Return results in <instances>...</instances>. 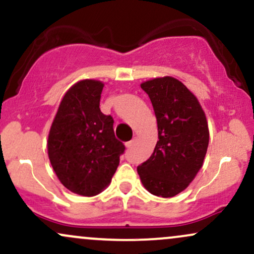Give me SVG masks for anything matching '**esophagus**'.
Wrapping results in <instances>:
<instances>
[{
	"instance_id": "obj_1",
	"label": "esophagus",
	"mask_w": 254,
	"mask_h": 254,
	"mask_svg": "<svg viewBox=\"0 0 254 254\" xmlns=\"http://www.w3.org/2000/svg\"><path fill=\"white\" fill-rule=\"evenodd\" d=\"M136 141H138V139L136 138H134V139H132L130 140V141H128V142H126V146L128 148H130V147H133V146H135V144H136Z\"/></svg>"
}]
</instances>
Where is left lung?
Wrapping results in <instances>:
<instances>
[{"mask_svg": "<svg viewBox=\"0 0 254 254\" xmlns=\"http://www.w3.org/2000/svg\"><path fill=\"white\" fill-rule=\"evenodd\" d=\"M158 125L153 153L138 166L142 184L151 193L174 197L191 183L202 168L209 130L197 98L172 77L142 83Z\"/></svg>", "mask_w": 254, "mask_h": 254, "instance_id": "left-lung-1", "label": "left lung"}]
</instances>
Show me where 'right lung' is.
<instances>
[{
  "mask_svg": "<svg viewBox=\"0 0 254 254\" xmlns=\"http://www.w3.org/2000/svg\"><path fill=\"white\" fill-rule=\"evenodd\" d=\"M103 83L85 79L68 89L49 134V158L70 191L100 193L112 181L125 145L115 138L114 120L100 109Z\"/></svg>",
  "mask_w": 254,
  "mask_h": 254,
  "instance_id": "obj_1",
  "label": "right lung"
}]
</instances>
